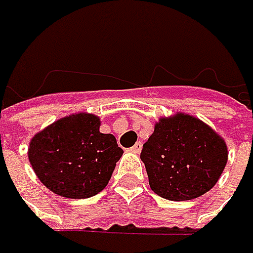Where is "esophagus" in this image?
Wrapping results in <instances>:
<instances>
[{
	"label": "esophagus",
	"mask_w": 253,
	"mask_h": 253,
	"mask_svg": "<svg viewBox=\"0 0 253 253\" xmlns=\"http://www.w3.org/2000/svg\"><path fill=\"white\" fill-rule=\"evenodd\" d=\"M131 152H132V153H140V152H141V143H135V144L131 147Z\"/></svg>",
	"instance_id": "1"
}]
</instances>
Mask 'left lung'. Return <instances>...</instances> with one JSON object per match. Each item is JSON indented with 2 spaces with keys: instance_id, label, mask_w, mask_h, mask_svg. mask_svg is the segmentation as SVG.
<instances>
[{
  "instance_id": "obj_1",
  "label": "left lung",
  "mask_w": 253,
  "mask_h": 253,
  "mask_svg": "<svg viewBox=\"0 0 253 253\" xmlns=\"http://www.w3.org/2000/svg\"><path fill=\"white\" fill-rule=\"evenodd\" d=\"M140 158L155 194L185 201L216 185L227 166L228 150L224 138L203 121L177 113L155 124Z\"/></svg>"
}]
</instances>
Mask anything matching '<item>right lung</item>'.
I'll return each instance as SVG.
<instances>
[{
    "label": "right lung",
    "mask_w": 253,
    "mask_h": 253,
    "mask_svg": "<svg viewBox=\"0 0 253 253\" xmlns=\"http://www.w3.org/2000/svg\"><path fill=\"white\" fill-rule=\"evenodd\" d=\"M100 118L76 113L37 132L28 158L40 182L65 198H89L101 192L124 150L115 135L100 132Z\"/></svg>",
    "instance_id": "add662e5"
}]
</instances>
